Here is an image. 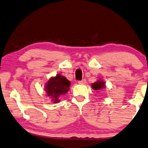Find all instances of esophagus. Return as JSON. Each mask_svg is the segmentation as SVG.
Returning <instances> with one entry per match:
<instances>
[{
  "label": "esophagus",
  "instance_id": "34e87169",
  "mask_svg": "<svg viewBox=\"0 0 148 148\" xmlns=\"http://www.w3.org/2000/svg\"><path fill=\"white\" fill-rule=\"evenodd\" d=\"M86 79H82V80H79V81L78 82V83L80 84H86Z\"/></svg>",
  "mask_w": 148,
  "mask_h": 148
}]
</instances>
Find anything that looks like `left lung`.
I'll return each mask as SVG.
<instances>
[{
	"mask_svg": "<svg viewBox=\"0 0 148 148\" xmlns=\"http://www.w3.org/2000/svg\"><path fill=\"white\" fill-rule=\"evenodd\" d=\"M105 87V83L103 81H101V80H98L97 82H95V83L92 84V88L94 90H100Z\"/></svg>",
	"mask_w": 148,
	"mask_h": 148,
	"instance_id": "1",
	"label": "left lung"
}]
</instances>
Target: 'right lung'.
Instances as JSON below:
<instances>
[{"label": "right lung", "mask_w": 148, "mask_h": 148, "mask_svg": "<svg viewBox=\"0 0 148 148\" xmlns=\"http://www.w3.org/2000/svg\"><path fill=\"white\" fill-rule=\"evenodd\" d=\"M70 84V82L66 78L58 74L56 77L50 78L47 82L45 87L47 96L51 97L53 103H58L60 102L59 97L68 91Z\"/></svg>", "instance_id": "obj_1"}]
</instances>
